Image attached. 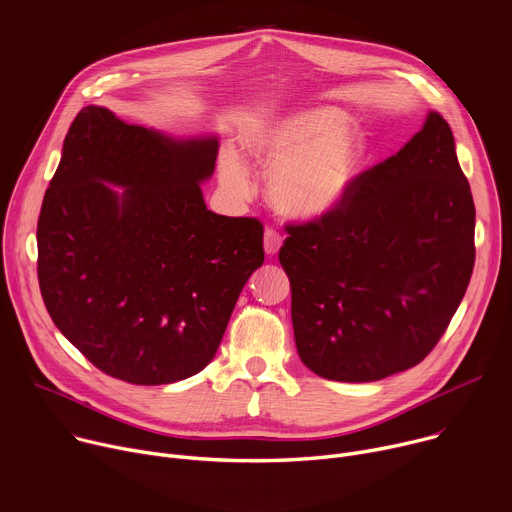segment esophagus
<instances>
[{"label":"esophagus","mask_w":512,"mask_h":512,"mask_svg":"<svg viewBox=\"0 0 512 512\" xmlns=\"http://www.w3.org/2000/svg\"><path fill=\"white\" fill-rule=\"evenodd\" d=\"M281 245H283V237H281L277 231L267 229L265 235H263V249H265V253H267L269 257H273V255H277V251L281 249Z\"/></svg>","instance_id":"1"}]
</instances>
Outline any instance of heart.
<instances>
[{"label": "heart", "instance_id": "obj_1", "mask_svg": "<svg viewBox=\"0 0 512 512\" xmlns=\"http://www.w3.org/2000/svg\"><path fill=\"white\" fill-rule=\"evenodd\" d=\"M243 150L267 172L265 192L271 206L294 221H316L336 210L367 160V137L330 107L294 109L257 121L241 135ZM221 182L249 192V172L241 156H218Z\"/></svg>", "mask_w": 512, "mask_h": 512}]
</instances>
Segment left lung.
Instances as JSON below:
<instances>
[{"label": "left lung", "mask_w": 512, "mask_h": 512, "mask_svg": "<svg viewBox=\"0 0 512 512\" xmlns=\"http://www.w3.org/2000/svg\"><path fill=\"white\" fill-rule=\"evenodd\" d=\"M474 221L452 129L429 111L336 210L287 227L279 263L306 367L330 381L371 383L419 364L466 294Z\"/></svg>", "instance_id": "1"}]
</instances>
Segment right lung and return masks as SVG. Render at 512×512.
<instances>
[{
	"instance_id": "1",
	"label": "right lung",
	"mask_w": 512,
	"mask_h": 512,
	"mask_svg": "<svg viewBox=\"0 0 512 512\" xmlns=\"http://www.w3.org/2000/svg\"><path fill=\"white\" fill-rule=\"evenodd\" d=\"M214 133L174 137L99 105L72 121L38 218V281L56 328L103 373L168 385L214 358L263 265L255 218L206 208Z\"/></svg>"
}]
</instances>
